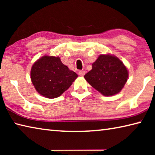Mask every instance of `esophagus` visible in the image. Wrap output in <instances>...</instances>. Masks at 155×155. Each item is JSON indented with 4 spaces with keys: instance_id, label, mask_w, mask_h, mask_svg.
Wrapping results in <instances>:
<instances>
[{
    "instance_id": "1",
    "label": "esophagus",
    "mask_w": 155,
    "mask_h": 155,
    "mask_svg": "<svg viewBox=\"0 0 155 155\" xmlns=\"http://www.w3.org/2000/svg\"><path fill=\"white\" fill-rule=\"evenodd\" d=\"M85 74V70H80V71L78 72V75L81 76V77H83Z\"/></svg>"
}]
</instances>
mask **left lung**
I'll list each match as a JSON object with an SVG mask.
<instances>
[{
  "label": "left lung",
  "instance_id": "left-lung-1",
  "mask_svg": "<svg viewBox=\"0 0 155 155\" xmlns=\"http://www.w3.org/2000/svg\"><path fill=\"white\" fill-rule=\"evenodd\" d=\"M128 77V70L116 57L101 54L84 77L97 91L106 96L119 93Z\"/></svg>",
  "mask_w": 155,
  "mask_h": 155
}]
</instances>
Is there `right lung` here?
Here are the masks:
<instances>
[{"mask_svg": "<svg viewBox=\"0 0 155 155\" xmlns=\"http://www.w3.org/2000/svg\"><path fill=\"white\" fill-rule=\"evenodd\" d=\"M78 75L62 64L59 57L44 56L33 65L31 78L35 90L48 98L61 95Z\"/></svg>", "mask_w": 155, "mask_h": 155, "instance_id": "add662e5", "label": "right lung"}]
</instances>
